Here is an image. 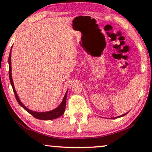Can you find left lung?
<instances>
[{"mask_svg": "<svg viewBox=\"0 0 152 152\" xmlns=\"http://www.w3.org/2000/svg\"><path fill=\"white\" fill-rule=\"evenodd\" d=\"M126 114H127V113H125V114H123V115H121V116H117V117H115L116 118H119V117H122V116H125V115H126Z\"/></svg>", "mask_w": 152, "mask_h": 152, "instance_id": "left-lung-1", "label": "left lung"}]
</instances>
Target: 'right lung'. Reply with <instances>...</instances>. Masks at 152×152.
I'll list each match as a JSON object with an SVG mask.
<instances>
[{"mask_svg": "<svg viewBox=\"0 0 152 152\" xmlns=\"http://www.w3.org/2000/svg\"><path fill=\"white\" fill-rule=\"evenodd\" d=\"M11 50L10 52L9 56V79L10 82H11V84L12 86V88H13L15 96L17 102L19 104V105L23 107V108L26 110L27 112H28L29 114H31L32 116L35 117L36 118L39 119V120H44V121H48V120H53V119H55L56 118H58L60 116H61L64 113V110H65V107H66V96H67V91L64 95L63 101H62L61 104L57 107L56 108L54 109L53 110L48 111V112H35L33 110H29L27 108L26 106H25L23 104L21 103V102L20 101L18 96H17V92L15 89L13 79H12V75H11Z\"/></svg>", "mask_w": 152, "mask_h": 152, "instance_id": "right-lung-1", "label": "right lung"}]
</instances>
